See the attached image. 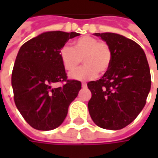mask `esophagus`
<instances>
[{"label": "esophagus", "instance_id": "34e87169", "mask_svg": "<svg viewBox=\"0 0 158 158\" xmlns=\"http://www.w3.org/2000/svg\"><path fill=\"white\" fill-rule=\"evenodd\" d=\"M82 85L83 88H86V87H87V84H86V83H84V82H83V83H82V85Z\"/></svg>", "mask_w": 158, "mask_h": 158}]
</instances>
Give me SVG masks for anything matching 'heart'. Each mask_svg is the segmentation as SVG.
I'll return each instance as SVG.
<instances>
[{"label":"heart","mask_w":158,"mask_h":158,"mask_svg":"<svg viewBox=\"0 0 158 158\" xmlns=\"http://www.w3.org/2000/svg\"><path fill=\"white\" fill-rule=\"evenodd\" d=\"M73 47L63 45L59 56L64 69L73 71L83 62L85 65L69 73V78L85 81L95 79L99 71L105 73L112 62V51L106 43L91 36H82L73 42Z\"/></svg>","instance_id":"1"}]
</instances>
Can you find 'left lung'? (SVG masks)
<instances>
[{
    "mask_svg": "<svg viewBox=\"0 0 158 158\" xmlns=\"http://www.w3.org/2000/svg\"><path fill=\"white\" fill-rule=\"evenodd\" d=\"M109 45L108 70L87 86L92 96L89 115L102 129L118 130L132 123L146 105L151 89V73L146 54L136 42L114 33H95Z\"/></svg>",
    "mask_w": 158,
    "mask_h": 158,
    "instance_id": "left-lung-1",
    "label": "left lung"
}]
</instances>
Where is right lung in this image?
<instances>
[{
  "mask_svg": "<svg viewBox=\"0 0 158 158\" xmlns=\"http://www.w3.org/2000/svg\"><path fill=\"white\" fill-rule=\"evenodd\" d=\"M76 32L48 31L24 43L16 57L12 86L16 106L34 129L52 130L61 125L69 106L81 89V82L67 80L60 49ZM66 81L53 88L55 82Z\"/></svg>",
  "mask_w": 158,
  "mask_h": 158,
  "instance_id": "right-lung-1",
  "label": "right lung"
}]
</instances>
